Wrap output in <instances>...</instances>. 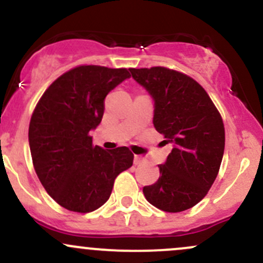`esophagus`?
Wrapping results in <instances>:
<instances>
[{
  "mask_svg": "<svg viewBox=\"0 0 263 263\" xmlns=\"http://www.w3.org/2000/svg\"><path fill=\"white\" fill-rule=\"evenodd\" d=\"M145 163V159L140 156H134V164L135 166H140V164Z\"/></svg>",
  "mask_w": 263,
  "mask_h": 263,
  "instance_id": "esophagus-1",
  "label": "esophagus"
}]
</instances>
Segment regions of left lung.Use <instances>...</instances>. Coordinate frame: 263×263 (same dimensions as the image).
<instances>
[{"mask_svg":"<svg viewBox=\"0 0 263 263\" xmlns=\"http://www.w3.org/2000/svg\"><path fill=\"white\" fill-rule=\"evenodd\" d=\"M130 72L153 99L154 128L173 147L158 166V181L143 194L163 212L190 209L204 199L220 168L226 145L220 114L206 91L183 73L164 67Z\"/></svg>","mask_w":263,"mask_h":263,"instance_id":"8db88e82","label":"left lung"}]
</instances>
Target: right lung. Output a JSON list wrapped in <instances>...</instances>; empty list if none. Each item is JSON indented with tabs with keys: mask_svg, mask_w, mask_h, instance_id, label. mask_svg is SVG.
I'll use <instances>...</instances> for the list:
<instances>
[{
	"mask_svg": "<svg viewBox=\"0 0 263 263\" xmlns=\"http://www.w3.org/2000/svg\"><path fill=\"white\" fill-rule=\"evenodd\" d=\"M130 69L80 66L43 93L29 125L32 164L48 194L64 209L90 213L109 200L116 176L133 166L126 147L102 149L90 132L101 123L105 97Z\"/></svg>",
	"mask_w": 263,
	"mask_h": 263,
	"instance_id": "1",
	"label": "right lung"
}]
</instances>
